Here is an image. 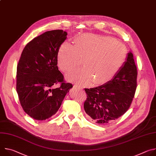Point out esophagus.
<instances>
[{"mask_svg":"<svg viewBox=\"0 0 156 156\" xmlns=\"http://www.w3.org/2000/svg\"><path fill=\"white\" fill-rule=\"evenodd\" d=\"M74 87L75 88V89H76L77 90H82V87H81L80 86H78L77 84H75L74 85Z\"/></svg>","mask_w":156,"mask_h":156,"instance_id":"1","label":"esophagus"}]
</instances>
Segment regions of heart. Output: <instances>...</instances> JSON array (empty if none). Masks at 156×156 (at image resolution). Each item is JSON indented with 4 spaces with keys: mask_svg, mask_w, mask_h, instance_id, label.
<instances>
[{
    "mask_svg": "<svg viewBox=\"0 0 156 156\" xmlns=\"http://www.w3.org/2000/svg\"><path fill=\"white\" fill-rule=\"evenodd\" d=\"M73 46L63 43L57 53L58 66L63 72L75 69L82 61L83 68L66 75L70 82L105 84L117 75L125 60V46L114 38L87 33L76 37Z\"/></svg>",
    "mask_w": 156,
    "mask_h": 156,
    "instance_id": "obj_1",
    "label": "heart"
}]
</instances>
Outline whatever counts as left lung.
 Segmentation results:
<instances>
[{
    "label": "left lung",
    "mask_w": 156,
    "mask_h": 156,
    "mask_svg": "<svg viewBox=\"0 0 156 156\" xmlns=\"http://www.w3.org/2000/svg\"><path fill=\"white\" fill-rule=\"evenodd\" d=\"M137 69L131 52L117 75L104 84L84 89V108L94 123L107 125L123 115L132 102L137 87Z\"/></svg>",
    "instance_id": "obj_1"
}]
</instances>
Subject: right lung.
<instances>
[{"label":"right lung","instance_id":"right-lung-1","mask_svg":"<svg viewBox=\"0 0 156 156\" xmlns=\"http://www.w3.org/2000/svg\"><path fill=\"white\" fill-rule=\"evenodd\" d=\"M62 30L46 31L28 42L17 65L16 92L25 112L37 120L55 114L73 85L65 83L57 66V53L66 39ZM61 83L59 88L53 86Z\"/></svg>","mask_w":156,"mask_h":156}]
</instances>
